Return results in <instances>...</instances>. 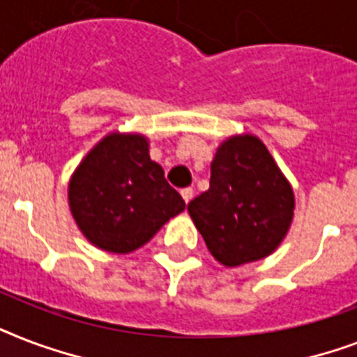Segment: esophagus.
<instances>
[{
    "instance_id": "1",
    "label": "esophagus",
    "mask_w": 357,
    "mask_h": 357,
    "mask_svg": "<svg viewBox=\"0 0 357 357\" xmlns=\"http://www.w3.org/2000/svg\"><path fill=\"white\" fill-rule=\"evenodd\" d=\"M181 196H183L185 204H189V202L192 200V196H195V190L190 189V187H187V189H181Z\"/></svg>"
}]
</instances>
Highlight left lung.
Segmentation results:
<instances>
[{"instance_id": "1", "label": "left lung", "mask_w": 357, "mask_h": 357, "mask_svg": "<svg viewBox=\"0 0 357 357\" xmlns=\"http://www.w3.org/2000/svg\"><path fill=\"white\" fill-rule=\"evenodd\" d=\"M187 209L213 257L237 266L278 248L293 220L294 196L265 144L243 135L220 144L209 189Z\"/></svg>"}]
</instances>
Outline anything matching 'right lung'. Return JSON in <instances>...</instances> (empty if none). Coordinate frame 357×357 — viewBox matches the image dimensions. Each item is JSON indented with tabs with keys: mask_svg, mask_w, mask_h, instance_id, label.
Returning <instances> with one entry per match:
<instances>
[{
	"mask_svg": "<svg viewBox=\"0 0 357 357\" xmlns=\"http://www.w3.org/2000/svg\"><path fill=\"white\" fill-rule=\"evenodd\" d=\"M68 200L83 235L113 254L140 248L185 209L142 135L111 133L94 146L70 179Z\"/></svg>",
	"mask_w": 357,
	"mask_h": 357,
	"instance_id": "1",
	"label": "right lung"
}]
</instances>
